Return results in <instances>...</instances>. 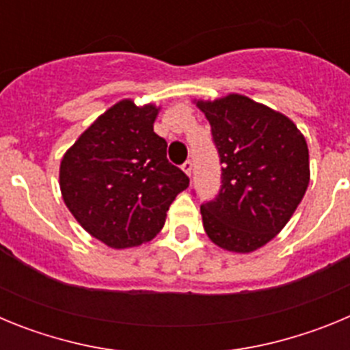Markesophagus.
<instances>
[{
    "label": "esophagus",
    "instance_id": "obj_1",
    "mask_svg": "<svg viewBox=\"0 0 350 350\" xmlns=\"http://www.w3.org/2000/svg\"><path fill=\"white\" fill-rule=\"evenodd\" d=\"M182 170H184L187 177H191V173H193V161H189V159L185 161L184 165H182Z\"/></svg>",
    "mask_w": 350,
    "mask_h": 350
}]
</instances>
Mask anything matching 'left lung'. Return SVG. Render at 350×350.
<instances>
[{"instance_id": "1", "label": "left lung", "mask_w": 350, "mask_h": 350, "mask_svg": "<svg viewBox=\"0 0 350 350\" xmlns=\"http://www.w3.org/2000/svg\"><path fill=\"white\" fill-rule=\"evenodd\" d=\"M222 165L221 189L202 205L215 245L252 252L287 224L310 180L305 137L289 117L242 94L198 101Z\"/></svg>"}]
</instances>
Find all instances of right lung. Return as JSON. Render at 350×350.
<instances>
[{"label":"right lung","mask_w":350,"mask_h":350,"mask_svg":"<svg viewBox=\"0 0 350 350\" xmlns=\"http://www.w3.org/2000/svg\"><path fill=\"white\" fill-rule=\"evenodd\" d=\"M159 108L122 100L108 108L66 150L61 194L83 230L112 249L150 242L189 177L166 159L154 133Z\"/></svg>","instance_id":"1"}]
</instances>
